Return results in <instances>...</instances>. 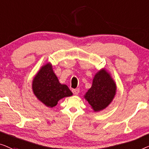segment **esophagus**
<instances>
[{"label": "esophagus", "mask_w": 149, "mask_h": 149, "mask_svg": "<svg viewBox=\"0 0 149 149\" xmlns=\"http://www.w3.org/2000/svg\"><path fill=\"white\" fill-rule=\"evenodd\" d=\"M72 92H73V93H74V95H78V93H79V88L73 89V90H72Z\"/></svg>", "instance_id": "esophagus-1"}]
</instances>
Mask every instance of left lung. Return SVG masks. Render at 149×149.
Wrapping results in <instances>:
<instances>
[{
  "mask_svg": "<svg viewBox=\"0 0 149 149\" xmlns=\"http://www.w3.org/2000/svg\"><path fill=\"white\" fill-rule=\"evenodd\" d=\"M116 92V83L110 72L105 68H102L96 73L92 86L84 95V98L94 112H99L111 103Z\"/></svg>",
  "mask_w": 149,
  "mask_h": 149,
  "instance_id": "8db88e82",
  "label": "left lung"
}]
</instances>
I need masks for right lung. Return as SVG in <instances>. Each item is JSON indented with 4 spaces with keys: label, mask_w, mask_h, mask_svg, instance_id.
<instances>
[{
    "label": "right lung",
    "mask_w": 149,
    "mask_h": 149,
    "mask_svg": "<svg viewBox=\"0 0 149 149\" xmlns=\"http://www.w3.org/2000/svg\"><path fill=\"white\" fill-rule=\"evenodd\" d=\"M32 88L38 100L49 108L55 107L62 98L73 95L68 86L59 82L51 62L40 68L33 78Z\"/></svg>",
    "instance_id": "right-lung-1"
}]
</instances>
